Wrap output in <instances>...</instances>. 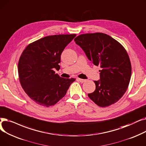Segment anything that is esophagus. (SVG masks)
<instances>
[{"instance_id": "esophagus-1", "label": "esophagus", "mask_w": 146, "mask_h": 146, "mask_svg": "<svg viewBox=\"0 0 146 146\" xmlns=\"http://www.w3.org/2000/svg\"><path fill=\"white\" fill-rule=\"evenodd\" d=\"M80 82H81V83H83V82H86L87 80H84V79H81V78H78L77 79Z\"/></svg>"}]
</instances>
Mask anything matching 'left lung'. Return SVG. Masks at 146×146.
<instances>
[{"label": "left lung", "instance_id": "1", "mask_svg": "<svg viewBox=\"0 0 146 146\" xmlns=\"http://www.w3.org/2000/svg\"><path fill=\"white\" fill-rule=\"evenodd\" d=\"M94 65H100V80L94 81L95 91L88 94L97 105L105 108L118 101L126 92L131 75V64L125 48L102 33L82 34L74 39Z\"/></svg>", "mask_w": 146, "mask_h": 146}]
</instances>
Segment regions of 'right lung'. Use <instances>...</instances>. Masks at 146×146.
Wrapping results in <instances>:
<instances>
[{
  "mask_svg": "<svg viewBox=\"0 0 146 146\" xmlns=\"http://www.w3.org/2000/svg\"><path fill=\"white\" fill-rule=\"evenodd\" d=\"M76 34L46 36L30 43L19 58L18 71L26 94L38 105L49 107L65 96L75 78H63L59 70L60 55Z\"/></svg>",
  "mask_w": 146,
  "mask_h": 146,
  "instance_id": "obj_1",
  "label": "right lung"
}]
</instances>
